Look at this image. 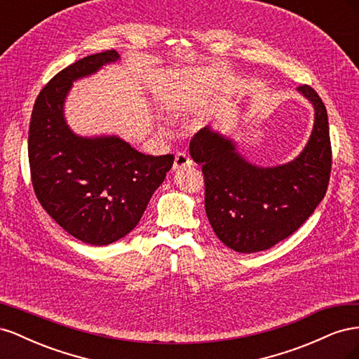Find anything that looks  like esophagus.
<instances>
[{
  "label": "esophagus",
  "mask_w": 359,
  "mask_h": 359,
  "mask_svg": "<svg viewBox=\"0 0 359 359\" xmlns=\"http://www.w3.org/2000/svg\"><path fill=\"white\" fill-rule=\"evenodd\" d=\"M191 165H193V161L186 153H178L175 156V161H173V170H180L182 168H189Z\"/></svg>",
  "instance_id": "esophagus-1"
}]
</instances>
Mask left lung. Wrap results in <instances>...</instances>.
Here are the masks:
<instances>
[{"instance_id":"left-lung-1","label":"left lung","mask_w":359,"mask_h":359,"mask_svg":"<svg viewBox=\"0 0 359 359\" xmlns=\"http://www.w3.org/2000/svg\"><path fill=\"white\" fill-rule=\"evenodd\" d=\"M297 91L314 111L310 137L287 163L259 166L233 137L203 127L191 139L190 156L202 163L205 211L217 238L238 253L268 250L292 235L327 193L331 172L328 114L307 85Z\"/></svg>"}]
</instances>
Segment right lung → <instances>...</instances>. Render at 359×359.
Here are the masks:
<instances>
[{"mask_svg": "<svg viewBox=\"0 0 359 359\" xmlns=\"http://www.w3.org/2000/svg\"><path fill=\"white\" fill-rule=\"evenodd\" d=\"M119 60L116 50L85 57L53 76L32 107L28 158L45 211L76 240L107 245L132 232L173 156H147L116 135L82 136L66 119L74 82Z\"/></svg>", "mask_w": 359, "mask_h": 359, "instance_id": "right-lung-1", "label": "right lung"}]
</instances>
